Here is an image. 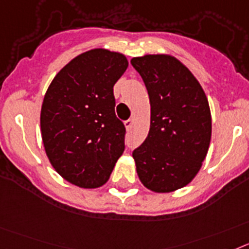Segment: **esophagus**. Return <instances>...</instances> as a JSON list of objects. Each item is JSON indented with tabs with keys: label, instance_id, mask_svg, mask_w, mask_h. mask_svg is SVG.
Masks as SVG:
<instances>
[{
	"label": "esophagus",
	"instance_id": "34e87169",
	"mask_svg": "<svg viewBox=\"0 0 249 249\" xmlns=\"http://www.w3.org/2000/svg\"><path fill=\"white\" fill-rule=\"evenodd\" d=\"M124 124H125V127H126L127 130H129V129H130V127L133 126L134 120H133V119H127V120H126V122L124 123Z\"/></svg>",
	"mask_w": 249,
	"mask_h": 249
}]
</instances>
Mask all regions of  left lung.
I'll return each mask as SVG.
<instances>
[{
	"label": "left lung",
	"mask_w": 249,
	"mask_h": 249,
	"mask_svg": "<svg viewBox=\"0 0 249 249\" xmlns=\"http://www.w3.org/2000/svg\"><path fill=\"white\" fill-rule=\"evenodd\" d=\"M150 100V129L133 151L144 187L169 193L185 187L208 153L212 118L208 99L187 66L170 55L131 59Z\"/></svg>",
	"instance_id": "obj_1"
}]
</instances>
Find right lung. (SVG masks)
I'll return each mask as SVG.
<instances>
[{"instance_id": "obj_1", "label": "right lung", "mask_w": 249, "mask_h": 249, "mask_svg": "<svg viewBox=\"0 0 249 249\" xmlns=\"http://www.w3.org/2000/svg\"><path fill=\"white\" fill-rule=\"evenodd\" d=\"M123 53L94 49L57 72L41 107V135L51 165L81 188L109 179L125 149L112 88L127 69Z\"/></svg>"}]
</instances>
